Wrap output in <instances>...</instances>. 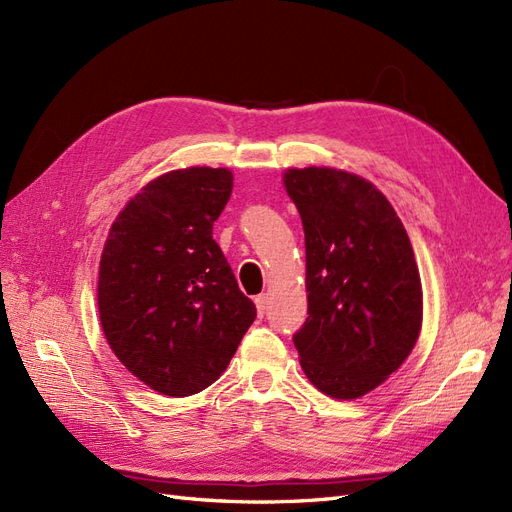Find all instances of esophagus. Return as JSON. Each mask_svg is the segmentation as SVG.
<instances>
[{"label": "esophagus", "instance_id": "1", "mask_svg": "<svg viewBox=\"0 0 512 512\" xmlns=\"http://www.w3.org/2000/svg\"><path fill=\"white\" fill-rule=\"evenodd\" d=\"M254 303H256V309H258V316H265L267 305H269L267 294H258V297L254 299Z\"/></svg>", "mask_w": 512, "mask_h": 512}]
</instances>
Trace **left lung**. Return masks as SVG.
I'll return each mask as SVG.
<instances>
[{
	"instance_id": "1",
	"label": "left lung",
	"mask_w": 512,
	"mask_h": 512,
	"mask_svg": "<svg viewBox=\"0 0 512 512\" xmlns=\"http://www.w3.org/2000/svg\"><path fill=\"white\" fill-rule=\"evenodd\" d=\"M286 192L305 232L307 318L294 333L318 391L356 399L412 352L423 288L408 232L374 183L346 170L288 168Z\"/></svg>"
}]
</instances>
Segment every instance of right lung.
<instances>
[{
  "mask_svg": "<svg viewBox=\"0 0 512 512\" xmlns=\"http://www.w3.org/2000/svg\"><path fill=\"white\" fill-rule=\"evenodd\" d=\"M230 192L228 168L170 170L123 207L104 243L106 342L130 374L168 397L218 380L256 318L213 241Z\"/></svg>",
  "mask_w": 512,
  "mask_h": 512,
  "instance_id": "add662e5",
  "label": "right lung"
}]
</instances>
